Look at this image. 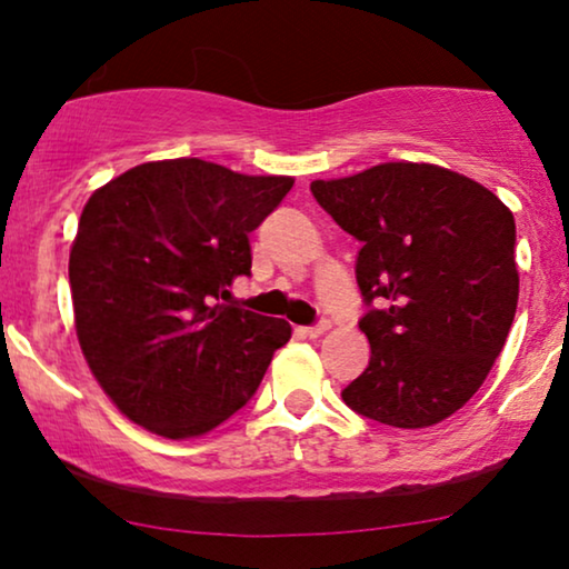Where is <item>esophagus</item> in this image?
Listing matches in <instances>:
<instances>
[{
  "instance_id": "34e87169",
  "label": "esophagus",
  "mask_w": 569,
  "mask_h": 569,
  "mask_svg": "<svg viewBox=\"0 0 569 569\" xmlns=\"http://www.w3.org/2000/svg\"><path fill=\"white\" fill-rule=\"evenodd\" d=\"M329 321H318V323H313V326H302V333H306V337H310V339H318L321 337V333H326L329 331Z\"/></svg>"
}]
</instances>
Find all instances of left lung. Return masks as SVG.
<instances>
[{
	"instance_id": "8db88e82",
	"label": "left lung",
	"mask_w": 569,
	"mask_h": 569,
	"mask_svg": "<svg viewBox=\"0 0 569 569\" xmlns=\"http://www.w3.org/2000/svg\"><path fill=\"white\" fill-rule=\"evenodd\" d=\"M310 191L362 243L355 274L370 362L341 399L403 430L442 422L485 383L516 318L512 212L427 162H383Z\"/></svg>"
}]
</instances>
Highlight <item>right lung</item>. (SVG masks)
<instances>
[{"label":"right lung","instance_id":"add662e5","mask_svg":"<svg viewBox=\"0 0 569 569\" xmlns=\"http://www.w3.org/2000/svg\"><path fill=\"white\" fill-rule=\"evenodd\" d=\"M292 183L178 158L131 168L88 199L69 253L77 339L131 422L197 438L251 401L292 329L224 300L251 277L248 236Z\"/></svg>","mask_w":569,"mask_h":569}]
</instances>
